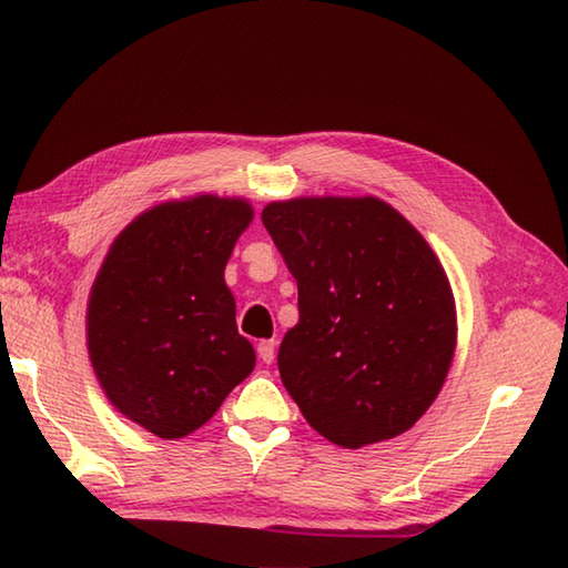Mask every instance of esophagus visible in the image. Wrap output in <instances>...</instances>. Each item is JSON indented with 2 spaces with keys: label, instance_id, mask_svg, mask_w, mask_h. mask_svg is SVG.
I'll list each match as a JSON object with an SVG mask.
<instances>
[{
  "label": "esophagus",
  "instance_id": "1",
  "mask_svg": "<svg viewBox=\"0 0 568 568\" xmlns=\"http://www.w3.org/2000/svg\"><path fill=\"white\" fill-rule=\"evenodd\" d=\"M257 357H261L265 365H271L275 359V339H261V343H257Z\"/></svg>",
  "mask_w": 568,
  "mask_h": 568
}]
</instances>
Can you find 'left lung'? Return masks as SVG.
Masks as SVG:
<instances>
[{
    "label": "left lung",
    "mask_w": 568,
    "mask_h": 568,
    "mask_svg": "<svg viewBox=\"0 0 568 568\" xmlns=\"http://www.w3.org/2000/svg\"><path fill=\"white\" fill-rule=\"evenodd\" d=\"M263 225L297 281L301 320L277 369L307 425L345 449L407 432L457 347L455 295L435 251L375 195L273 201Z\"/></svg>",
    "instance_id": "8db88e82"
}]
</instances>
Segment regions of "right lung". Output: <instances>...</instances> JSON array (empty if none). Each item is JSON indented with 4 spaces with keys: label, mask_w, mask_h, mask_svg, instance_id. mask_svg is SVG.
<instances>
[{
    "label": "right lung",
    "mask_w": 568,
    "mask_h": 568,
    "mask_svg": "<svg viewBox=\"0 0 568 568\" xmlns=\"http://www.w3.org/2000/svg\"><path fill=\"white\" fill-rule=\"evenodd\" d=\"M253 221L245 199L213 193L136 215L99 267L87 307L97 379L123 417L161 439L209 422L255 367L235 327L225 263Z\"/></svg>",
    "instance_id": "1"
}]
</instances>
